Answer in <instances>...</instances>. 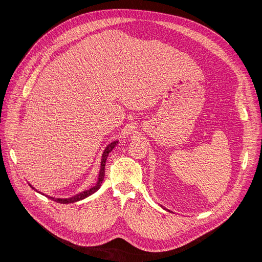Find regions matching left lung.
<instances>
[{"mask_svg": "<svg viewBox=\"0 0 262 262\" xmlns=\"http://www.w3.org/2000/svg\"><path fill=\"white\" fill-rule=\"evenodd\" d=\"M161 207H162V208H163V209H167V208H164V207H163V206H162V205H161ZM167 210H169V209H167ZM169 211H171V210H169Z\"/></svg>", "mask_w": 262, "mask_h": 262, "instance_id": "left-lung-1", "label": "left lung"}]
</instances>
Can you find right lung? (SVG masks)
<instances>
[{
  "mask_svg": "<svg viewBox=\"0 0 262 262\" xmlns=\"http://www.w3.org/2000/svg\"><path fill=\"white\" fill-rule=\"evenodd\" d=\"M118 142H119V140H115V141H113V142H110V143L105 147L104 152H103V154H102V159H101V168H100V171H99L98 181H96L95 185H94V186H92L91 188L87 189V190H84V191L79 192V193H76L75 195H72V196H70V198H54V196L47 195V194L42 193V192L38 191V190H37L35 187H33L30 183H29V185H30V186H31L35 191L39 192V193L43 194V195L48 196L49 199H51L52 201H54V202H57V203H60V204H70V203H75V202H78V201L84 200V199H86V198L90 196L91 194H93L94 192H96V191H98V190L101 188L102 183H103V181H104V177H105V164H106L107 157H108L109 153L112 152V150L115 148V146L118 144Z\"/></svg>",
  "mask_w": 262,
  "mask_h": 262,
  "instance_id": "1",
  "label": "right lung"
}]
</instances>
